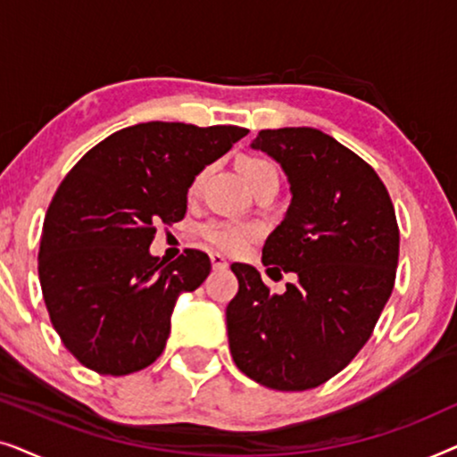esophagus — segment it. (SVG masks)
Wrapping results in <instances>:
<instances>
[{"label":"esophagus","instance_id":"obj_1","mask_svg":"<svg viewBox=\"0 0 457 457\" xmlns=\"http://www.w3.org/2000/svg\"><path fill=\"white\" fill-rule=\"evenodd\" d=\"M210 262H212V268H214V270H227V268H228L227 258H224V255H220V253H212Z\"/></svg>","mask_w":457,"mask_h":457}]
</instances>
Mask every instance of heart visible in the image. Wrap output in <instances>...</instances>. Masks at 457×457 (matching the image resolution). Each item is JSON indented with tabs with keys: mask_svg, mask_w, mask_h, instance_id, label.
<instances>
[{
	"mask_svg": "<svg viewBox=\"0 0 457 457\" xmlns=\"http://www.w3.org/2000/svg\"><path fill=\"white\" fill-rule=\"evenodd\" d=\"M237 170H239L243 180H245L249 187L258 183L262 177H266V174H277V168H274L270 162L253 158V155H245V158L237 162ZM197 185H199V179L193 183V189H195ZM199 233H202L204 241L214 249H218V252L239 253L255 239L258 230H255V227H252V224H245V222L210 220L199 228Z\"/></svg>",
	"mask_w": 457,
	"mask_h": 457,
	"instance_id": "obj_1",
	"label": "heart"
}]
</instances>
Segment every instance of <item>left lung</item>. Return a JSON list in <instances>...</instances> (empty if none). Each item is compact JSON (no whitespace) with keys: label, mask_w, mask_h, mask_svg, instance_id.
<instances>
[{"label":"left lung","mask_w":457,"mask_h":457,"mask_svg":"<svg viewBox=\"0 0 457 457\" xmlns=\"http://www.w3.org/2000/svg\"><path fill=\"white\" fill-rule=\"evenodd\" d=\"M252 149L278 162L291 191L262 264L295 272L297 283L278 295L253 266H230L239 291L227 305L228 347L268 389H314L355 358L391 297L395 210L378 174L322 130H260Z\"/></svg>","instance_id":"obj_1"}]
</instances>
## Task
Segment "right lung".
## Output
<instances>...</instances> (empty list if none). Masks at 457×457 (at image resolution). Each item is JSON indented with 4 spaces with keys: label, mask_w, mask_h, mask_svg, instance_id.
<instances>
[{
    "label": "right lung",
    "mask_w": 457,
    "mask_h": 457,
    "mask_svg": "<svg viewBox=\"0 0 457 457\" xmlns=\"http://www.w3.org/2000/svg\"><path fill=\"white\" fill-rule=\"evenodd\" d=\"M249 133L241 127L143 122L97 143L49 204L39 280L68 352L99 374L122 377L164 352L180 293L210 274L197 249L166 264L149 253L155 224L179 222L205 166Z\"/></svg>",
    "instance_id": "obj_1"
}]
</instances>
